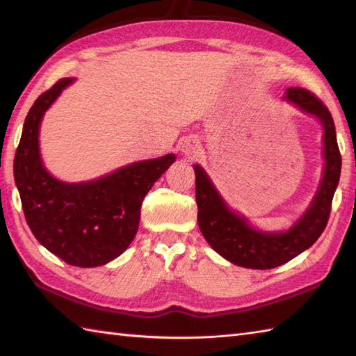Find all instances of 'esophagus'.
Returning a JSON list of instances; mask_svg holds the SVG:
<instances>
[{
  "label": "esophagus",
  "mask_w": 356,
  "mask_h": 356,
  "mask_svg": "<svg viewBox=\"0 0 356 356\" xmlns=\"http://www.w3.org/2000/svg\"><path fill=\"white\" fill-rule=\"evenodd\" d=\"M180 151H182V154H185L186 157L193 159L199 154L200 145L195 139H185L182 143H180Z\"/></svg>",
  "instance_id": "esophagus-1"
}]
</instances>
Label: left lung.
I'll list each match as a JSON object with an SVG mask.
<instances>
[{
    "label": "left lung",
    "instance_id": "obj_1",
    "mask_svg": "<svg viewBox=\"0 0 356 356\" xmlns=\"http://www.w3.org/2000/svg\"><path fill=\"white\" fill-rule=\"evenodd\" d=\"M284 99L320 119L324 136V171L318 191L298 222L284 232H263L252 228L245 217L234 213L217 193L208 174L194 165L195 202L199 228L211 248L237 266L272 269L292 260L311 248L326 228L332 199L341 174V154L337 143L335 124L318 97L306 88L291 87Z\"/></svg>",
    "mask_w": 356,
    "mask_h": 356
}]
</instances>
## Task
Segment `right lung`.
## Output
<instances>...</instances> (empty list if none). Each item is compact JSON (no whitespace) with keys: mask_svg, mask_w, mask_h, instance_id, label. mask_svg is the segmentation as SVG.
I'll return each instance as SVG.
<instances>
[{"mask_svg":"<svg viewBox=\"0 0 356 356\" xmlns=\"http://www.w3.org/2000/svg\"><path fill=\"white\" fill-rule=\"evenodd\" d=\"M73 81L59 79L32 105L15 154L13 176L35 238L72 266L96 268L130 246L143 199L176 156L134 162L90 182L67 184L53 177L40 154V125L44 113Z\"/></svg>","mask_w":356,"mask_h":356,"instance_id":"obj_1","label":"right lung"}]
</instances>
